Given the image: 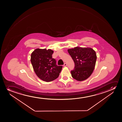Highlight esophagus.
Here are the masks:
<instances>
[{"label": "esophagus", "mask_w": 122, "mask_h": 122, "mask_svg": "<svg viewBox=\"0 0 122 122\" xmlns=\"http://www.w3.org/2000/svg\"><path fill=\"white\" fill-rule=\"evenodd\" d=\"M67 63H65L64 64L63 66L64 67H66V66H67Z\"/></svg>", "instance_id": "1"}]
</instances>
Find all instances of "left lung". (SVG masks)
<instances>
[{
    "mask_svg": "<svg viewBox=\"0 0 122 122\" xmlns=\"http://www.w3.org/2000/svg\"><path fill=\"white\" fill-rule=\"evenodd\" d=\"M68 52L75 63V68L71 71L72 77L79 81L88 78L95 67V51L91 48L77 47L69 49Z\"/></svg>",
    "mask_w": 122,
    "mask_h": 122,
    "instance_id": "1",
    "label": "left lung"
}]
</instances>
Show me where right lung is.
I'll use <instances>...</instances> for the list:
<instances>
[{
	"instance_id": "obj_1",
	"label": "right lung",
	"mask_w": 122,
	"mask_h": 122,
	"mask_svg": "<svg viewBox=\"0 0 122 122\" xmlns=\"http://www.w3.org/2000/svg\"><path fill=\"white\" fill-rule=\"evenodd\" d=\"M53 51L50 49H36L31 55V62L34 70L39 78L45 82H50L57 79L62 66L56 65L52 58Z\"/></svg>"
}]
</instances>
